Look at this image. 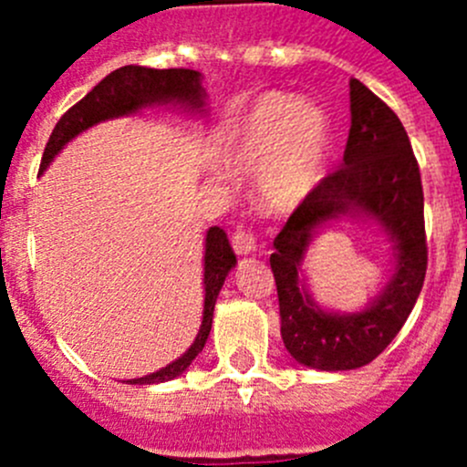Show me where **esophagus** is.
<instances>
[{
	"label": "esophagus",
	"mask_w": 467,
	"mask_h": 467,
	"mask_svg": "<svg viewBox=\"0 0 467 467\" xmlns=\"http://www.w3.org/2000/svg\"><path fill=\"white\" fill-rule=\"evenodd\" d=\"M230 242H233V248L237 255H251V253L255 251V234L248 228H244V225H239V228L234 230Z\"/></svg>",
	"instance_id": "34e87169"
}]
</instances>
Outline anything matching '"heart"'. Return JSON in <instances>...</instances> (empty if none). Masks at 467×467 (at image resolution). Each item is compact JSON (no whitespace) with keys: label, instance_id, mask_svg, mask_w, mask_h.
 <instances>
[{"label":"heart","instance_id":"1","mask_svg":"<svg viewBox=\"0 0 467 467\" xmlns=\"http://www.w3.org/2000/svg\"><path fill=\"white\" fill-rule=\"evenodd\" d=\"M329 150V119L317 103L266 92L242 119L230 162L260 167L262 201L273 210L298 205L321 181Z\"/></svg>","mask_w":467,"mask_h":467}]
</instances>
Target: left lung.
Returning <instances> with one entry per match:
<instances>
[{"label": "left lung", "mask_w": 467, "mask_h": 467, "mask_svg": "<svg viewBox=\"0 0 467 467\" xmlns=\"http://www.w3.org/2000/svg\"><path fill=\"white\" fill-rule=\"evenodd\" d=\"M350 211L373 215L385 225L396 242L399 271L364 313L338 317L313 305L299 280V264L313 228ZM273 248L282 341L309 368L350 370L370 364L416 305L427 273L420 167L398 115L357 78L350 81V133L341 167L300 201Z\"/></svg>", "instance_id": "obj_1"}]
</instances>
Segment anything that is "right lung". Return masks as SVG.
Returning a JSON list of instances; mask_svg holds the SVG:
<instances>
[{
  "instance_id": "1",
  "label": "right lung",
  "mask_w": 467,
  "mask_h": 467,
  "mask_svg": "<svg viewBox=\"0 0 467 467\" xmlns=\"http://www.w3.org/2000/svg\"><path fill=\"white\" fill-rule=\"evenodd\" d=\"M181 103L187 108H203V88H201V74L194 69H150L140 67V65H126V67L115 69L108 74L101 83H97L86 97L74 103L67 112L58 119L56 129L51 130L49 142L42 153L40 171L54 160V155L63 149L65 144L78 133L99 124L110 117L130 115L140 108L150 106V103ZM237 264L233 246L228 242V234L221 228H210L205 237V307L203 323H201L196 341L192 343L190 350L176 359L173 364L164 366L158 373L146 375V378L129 379L126 384H158V381H169L185 373L187 366L196 359L203 350L207 337L212 329V314H214L216 296L223 286L225 275L230 268Z\"/></svg>"
}]
</instances>
